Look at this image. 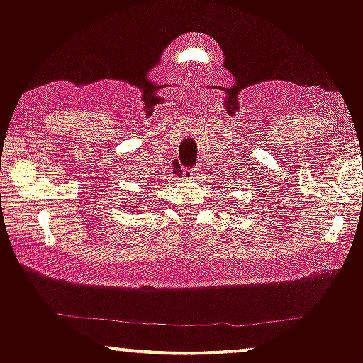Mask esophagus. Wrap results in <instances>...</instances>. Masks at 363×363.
<instances>
[{
	"instance_id": "esophagus-1",
	"label": "esophagus",
	"mask_w": 363,
	"mask_h": 363,
	"mask_svg": "<svg viewBox=\"0 0 363 363\" xmlns=\"http://www.w3.org/2000/svg\"><path fill=\"white\" fill-rule=\"evenodd\" d=\"M184 177H189V179H198L199 176V169L198 167H193V169H184Z\"/></svg>"
}]
</instances>
